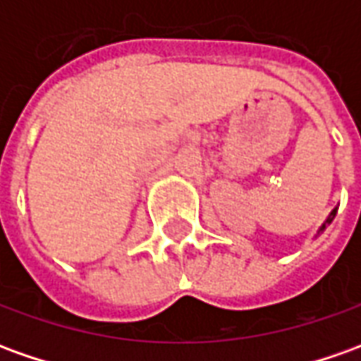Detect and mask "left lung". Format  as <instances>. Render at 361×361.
<instances>
[{"mask_svg": "<svg viewBox=\"0 0 361 361\" xmlns=\"http://www.w3.org/2000/svg\"><path fill=\"white\" fill-rule=\"evenodd\" d=\"M336 212H338V209H332V213H330V215H328V219H326V221L322 223V227H320V229H318V235H320V233L324 231L326 227H328V225H330V223H332V219H334V217H336Z\"/></svg>", "mask_w": 361, "mask_h": 361, "instance_id": "left-lung-1", "label": "left lung"}]
</instances>
